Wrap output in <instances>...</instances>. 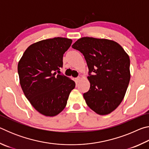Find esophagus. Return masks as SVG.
Instances as JSON below:
<instances>
[{
  "instance_id": "34e87169",
  "label": "esophagus",
  "mask_w": 149,
  "mask_h": 149,
  "mask_svg": "<svg viewBox=\"0 0 149 149\" xmlns=\"http://www.w3.org/2000/svg\"><path fill=\"white\" fill-rule=\"evenodd\" d=\"M81 79V78L80 77H76V78H75V81H76V83H78V82H79V81H80Z\"/></svg>"
}]
</instances>
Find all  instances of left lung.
<instances>
[{"instance_id": "left-lung-1", "label": "left lung", "mask_w": 149, "mask_h": 149, "mask_svg": "<svg viewBox=\"0 0 149 149\" xmlns=\"http://www.w3.org/2000/svg\"><path fill=\"white\" fill-rule=\"evenodd\" d=\"M72 48L84 54L89 68L90 89L84 94L87 106L99 115L110 114L122 102L129 85V56L118 42L106 39L82 37Z\"/></svg>"}]
</instances>
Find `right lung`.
Listing matches in <instances>:
<instances>
[{
  "mask_svg": "<svg viewBox=\"0 0 149 149\" xmlns=\"http://www.w3.org/2000/svg\"><path fill=\"white\" fill-rule=\"evenodd\" d=\"M72 40L64 37L42 40L25 50L17 64L19 84L37 112L55 116L64 109L75 84L60 73L63 55Z\"/></svg>",
  "mask_w": 149,
  "mask_h": 149,
  "instance_id": "right-lung-1",
  "label": "right lung"
}]
</instances>
